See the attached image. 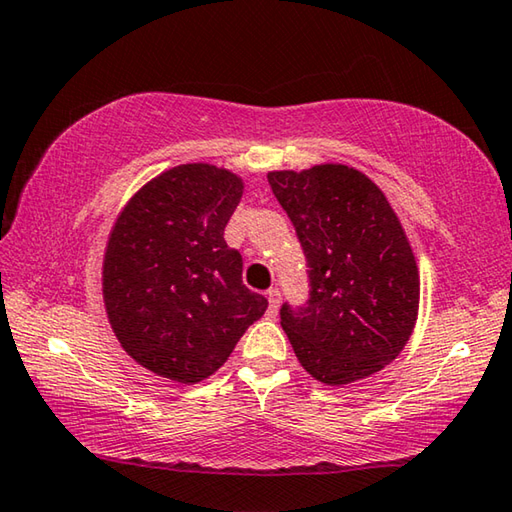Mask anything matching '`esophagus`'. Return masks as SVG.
Returning <instances> with one entry per match:
<instances>
[{
	"instance_id": "1",
	"label": "esophagus",
	"mask_w": 512,
	"mask_h": 512,
	"mask_svg": "<svg viewBox=\"0 0 512 512\" xmlns=\"http://www.w3.org/2000/svg\"><path fill=\"white\" fill-rule=\"evenodd\" d=\"M266 297H268V315H271V318H275L277 311H280L282 295H280V291H277V288H271V291L266 293Z\"/></svg>"
}]
</instances>
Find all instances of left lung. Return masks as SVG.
I'll return each mask as SVG.
<instances>
[{
    "instance_id": "left-lung-1",
    "label": "left lung",
    "mask_w": 512,
    "mask_h": 512,
    "mask_svg": "<svg viewBox=\"0 0 512 512\" xmlns=\"http://www.w3.org/2000/svg\"><path fill=\"white\" fill-rule=\"evenodd\" d=\"M268 183L309 264V302L280 311L297 360L331 387L376 374L407 345L421 300L401 219L367 174L342 163L275 170Z\"/></svg>"
}]
</instances>
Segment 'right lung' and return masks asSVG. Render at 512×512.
I'll use <instances>...</instances> for the list:
<instances>
[{
	"instance_id": "obj_1",
	"label": "right lung",
	"mask_w": 512,
	"mask_h": 512,
	"mask_svg": "<svg viewBox=\"0 0 512 512\" xmlns=\"http://www.w3.org/2000/svg\"><path fill=\"white\" fill-rule=\"evenodd\" d=\"M241 194L244 181L226 167L183 163L147 181L116 217L102 300L120 347L156 376L201 383L266 311L224 239Z\"/></svg>"
}]
</instances>
